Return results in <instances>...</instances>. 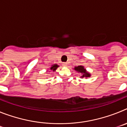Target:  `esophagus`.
<instances>
[{
  "instance_id": "esophagus-1",
  "label": "esophagus",
  "mask_w": 127,
  "mask_h": 127,
  "mask_svg": "<svg viewBox=\"0 0 127 127\" xmlns=\"http://www.w3.org/2000/svg\"><path fill=\"white\" fill-rule=\"evenodd\" d=\"M63 65L64 66H65V67H66V66L67 65V63H66V62H64L63 63Z\"/></svg>"
}]
</instances>
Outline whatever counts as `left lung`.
<instances>
[{
	"mask_svg": "<svg viewBox=\"0 0 127 127\" xmlns=\"http://www.w3.org/2000/svg\"><path fill=\"white\" fill-rule=\"evenodd\" d=\"M74 70H76V71H77L78 72H81V74H83V76H81L82 77H88L90 76V74L88 72H86V70H85V69H84L83 66L79 65V66H77V67H74Z\"/></svg>",
	"mask_w": 127,
	"mask_h": 127,
	"instance_id": "left-lung-1",
	"label": "left lung"
}]
</instances>
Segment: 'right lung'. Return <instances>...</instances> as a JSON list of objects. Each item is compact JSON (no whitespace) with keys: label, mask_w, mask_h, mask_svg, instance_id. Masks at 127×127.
<instances>
[{"label":"right lung","mask_w":127,"mask_h":127,"mask_svg":"<svg viewBox=\"0 0 127 127\" xmlns=\"http://www.w3.org/2000/svg\"><path fill=\"white\" fill-rule=\"evenodd\" d=\"M58 67V66L57 65V64H55V65H52V67H51V68H50V69H51V70H53V71H55V70L56 69H57V68Z\"/></svg>","instance_id":"add662e5"}]
</instances>
